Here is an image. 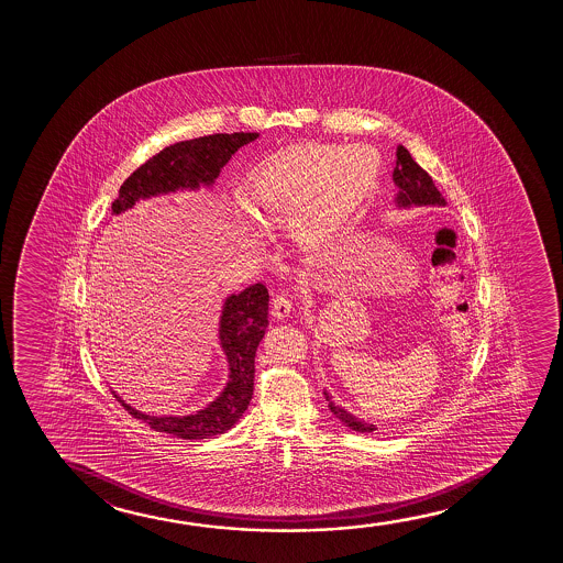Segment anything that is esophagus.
<instances>
[{
  "label": "esophagus",
  "mask_w": 563,
  "mask_h": 563,
  "mask_svg": "<svg viewBox=\"0 0 563 563\" xmlns=\"http://www.w3.org/2000/svg\"><path fill=\"white\" fill-rule=\"evenodd\" d=\"M271 311H273V316L277 317V319H286V317L290 316V311H292V301L285 294H278V296L273 298Z\"/></svg>",
  "instance_id": "obj_1"
}]
</instances>
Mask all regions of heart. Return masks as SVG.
<instances>
[{"label": "heart", "instance_id": "obj_1", "mask_svg": "<svg viewBox=\"0 0 563 563\" xmlns=\"http://www.w3.org/2000/svg\"><path fill=\"white\" fill-rule=\"evenodd\" d=\"M378 173L380 162L369 146L298 147L260 163L247 175L242 201L260 223L285 227L294 246L316 252L346 231L377 185ZM251 218L236 211L240 242L260 250L263 234Z\"/></svg>", "mask_w": 563, "mask_h": 563}]
</instances>
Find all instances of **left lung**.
<instances>
[{"instance_id":"1","label":"left lung","mask_w":563,"mask_h":563,"mask_svg":"<svg viewBox=\"0 0 563 563\" xmlns=\"http://www.w3.org/2000/svg\"><path fill=\"white\" fill-rule=\"evenodd\" d=\"M393 180L394 185L398 186V194L394 196V206L398 209L423 208V206L444 208L446 206V200L442 198L439 188L432 183L429 173L417 165L416 159L404 146H398L396 150V169L393 173ZM323 394L329 401L332 416L336 417L340 423L347 427L350 431L362 432V434L377 431L375 424L367 423L365 419H360L339 404H334L329 390H324Z\"/></svg>"}]
</instances>
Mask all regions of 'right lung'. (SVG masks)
<instances>
[{
	"instance_id": "right-lung-1",
	"label": "right lung",
	"mask_w": 563,
	"mask_h": 563,
	"mask_svg": "<svg viewBox=\"0 0 563 563\" xmlns=\"http://www.w3.org/2000/svg\"><path fill=\"white\" fill-rule=\"evenodd\" d=\"M260 139L257 132L211 134L201 139L185 140L165 147L147 159L124 180L117 200L113 216H121L140 200L177 192H198L211 188L221 175L224 165L240 147ZM269 324V292L257 285L247 286L242 292L229 294L219 316V346L227 360V385L209 401L206 408L188 416H147L115 394L121 406L150 429L167 432L185 440H201L229 431L244 416L254 396V362L257 346Z\"/></svg>"
}]
</instances>
